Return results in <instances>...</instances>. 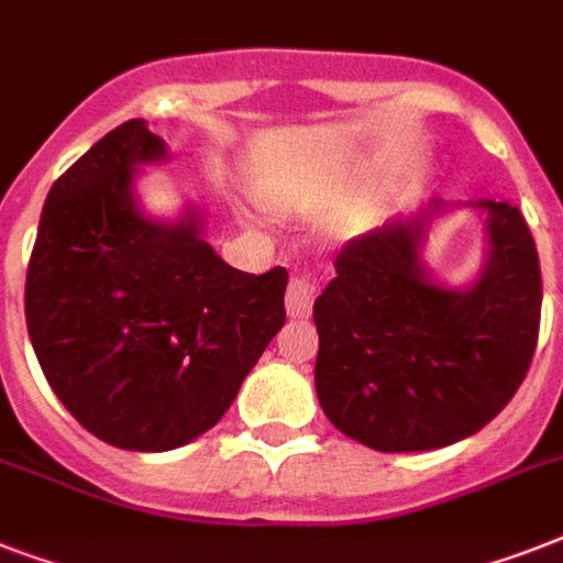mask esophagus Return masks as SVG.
<instances>
[{"label":"esophagus","mask_w":563,"mask_h":563,"mask_svg":"<svg viewBox=\"0 0 563 563\" xmlns=\"http://www.w3.org/2000/svg\"><path fill=\"white\" fill-rule=\"evenodd\" d=\"M318 289H321V280L316 272L303 268V272L291 274L289 286H286V312L291 318H309Z\"/></svg>","instance_id":"1"}]
</instances>
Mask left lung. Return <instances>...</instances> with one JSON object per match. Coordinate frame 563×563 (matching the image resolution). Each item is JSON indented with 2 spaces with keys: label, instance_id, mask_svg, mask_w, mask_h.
<instances>
[{
  "label": "left lung",
  "instance_id": "8db88e82",
  "mask_svg": "<svg viewBox=\"0 0 563 563\" xmlns=\"http://www.w3.org/2000/svg\"><path fill=\"white\" fill-rule=\"evenodd\" d=\"M488 212V263L471 289L420 263L435 201L418 219L351 239L318 295L316 391L335 429L379 453H418L479 432L515 397L541 330V263L506 201Z\"/></svg>",
  "mask_w": 563,
  "mask_h": 563
}]
</instances>
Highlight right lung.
<instances>
[{"mask_svg": "<svg viewBox=\"0 0 563 563\" xmlns=\"http://www.w3.org/2000/svg\"><path fill=\"white\" fill-rule=\"evenodd\" d=\"M166 143L128 119L52 184L25 277V324L52 391L87 432L136 453L219 423L286 321V268L247 274L195 212L145 219L136 166Z\"/></svg>", "mask_w": 563, "mask_h": 563, "instance_id": "1", "label": "right lung"}]
</instances>
